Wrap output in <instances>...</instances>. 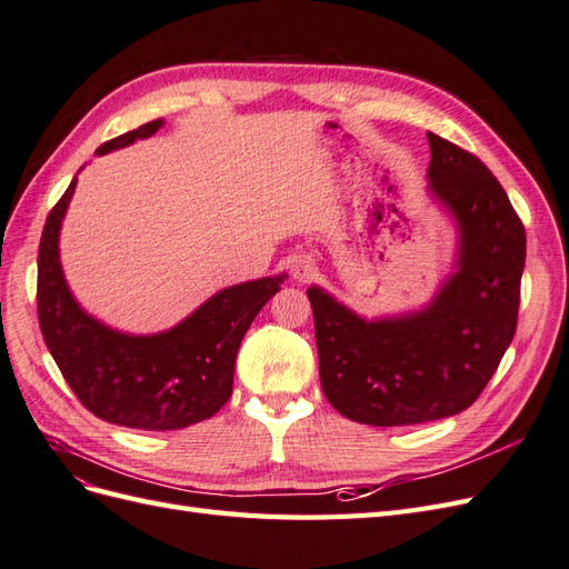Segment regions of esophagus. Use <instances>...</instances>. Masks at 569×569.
Segmentation results:
<instances>
[{"label": "esophagus", "instance_id": "esophagus-1", "mask_svg": "<svg viewBox=\"0 0 569 569\" xmlns=\"http://www.w3.org/2000/svg\"><path fill=\"white\" fill-rule=\"evenodd\" d=\"M291 274H295V280L299 282H308L316 274V263L308 256H299L295 258V263H291Z\"/></svg>", "mask_w": 569, "mask_h": 569}]
</instances>
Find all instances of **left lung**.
I'll return each mask as SVG.
<instances>
[{"label": "left lung", "instance_id": "1", "mask_svg": "<svg viewBox=\"0 0 569 569\" xmlns=\"http://www.w3.org/2000/svg\"><path fill=\"white\" fill-rule=\"evenodd\" d=\"M427 189L458 228L456 270L420 311L366 320L318 284L320 385L343 418L372 427L458 416L485 391L518 327L527 237L475 153L427 132Z\"/></svg>", "mask_w": 569, "mask_h": 569}]
</instances>
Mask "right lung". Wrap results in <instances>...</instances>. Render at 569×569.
I'll return each instance as SVG.
<instances>
[{
    "instance_id": "obj_1",
    "label": "right lung",
    "mask_w": 569,
    "mask_h": 569,
    "mask_svg": "<svg viewBox=\"0 0 569 569\" xmlns=\"http://www.w3.org/2000/svg\"><path fill=\"white\" fill-rule=\"evenodd\" d=\"M161 126L163 120H151L104 142L97 153L147 140ZM76 182L47 216L38 253L40 330L63 380L84 408L120 427L166 432L216 416L232 393L239 343L287 274L220 289L166 332L111 330L82 311L59 261V232Z\"/></svg>"
}]
</instances>
